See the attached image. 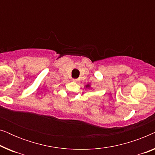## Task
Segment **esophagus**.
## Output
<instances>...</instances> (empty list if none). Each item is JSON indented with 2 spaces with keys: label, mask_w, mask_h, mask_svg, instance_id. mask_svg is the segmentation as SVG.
Returning <instances> with one entry per match:
<instances>
[{
  "label": "esophagus",
  "mask_w": 155,
  "mask_h": 155,
  "mask_svg": "<svg viewBox=\"0 0 155 155\" xmlns=\"http://www.w3.org/2000/svg\"><path fill=\"white\" fill-rule=\"evenodd\" d=\"M73 80L75 82H78V81H79V80H78V79H73Z\"/></svg>",
  "instance_id": "esophagus-1"
}]
</instances>
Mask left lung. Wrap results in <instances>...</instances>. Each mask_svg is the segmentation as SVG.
<instances>
[{
    "label": "left lung",
    "mask_w": 155,
    "mask_h": 155,
    "mask_svg": "<svg viewBox=\"0 0 155 155\" xmlns=\"http://www.w3.org/2000/svg\"><path fill=\"white\" fill-rule=\"evenodd\" d=\"M85 87H87V88H90V84H87V85H85Z\"/></svg>",
    "instance_id": "left-lung-1"
}]
</instances>
